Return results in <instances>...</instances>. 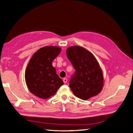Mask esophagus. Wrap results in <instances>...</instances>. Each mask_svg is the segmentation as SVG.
<instances>
[{"label":"esophagus","mask_w":133,"mask_h":133,"mask_svg":"<svg viewBox=\"0 0 133 133\" xmlns=\"http://www.w3.org/2000/svg\"><path fill=\"white\" fill-rule=\"evenodd\" d=\"M63 81L64 84H66L67 82V78H64V79H63Z\"/></svg>","instance_id":"1"}]
</instances>
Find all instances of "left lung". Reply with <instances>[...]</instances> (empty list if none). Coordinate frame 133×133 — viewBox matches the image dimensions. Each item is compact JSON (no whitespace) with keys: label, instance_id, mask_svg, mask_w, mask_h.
Listing matches in <instances>:
<instances>
[{"label":"left lung","instance_id":"obj_1","mask_svg":"<svg viewBox=\"0 0 133 133\" xmlns=\"http://www.w3.org/2000/svg\"><path fill=\"white\" fill-rule=\"evenodd\" d=\"M66 54L75 70L69 82L75 96L85 101L97 96L103 88V76L96 58L80 46L68 48Z\"/></svg>","mask_w":133,"mask_h":133}]
</instances>
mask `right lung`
<instances>
[{
	"label": "right lung",
	"instance_id": "obj_1",
	"mask_svg": "<svg viewBox=\"0 0 133 133\" xmlns=\"http://www.w3.org/2000/svg\"><path fill=\"white\" fill-rule=\"evenodd\" d=\"M61 52L59 47L44 46L30 59L25 71V81L30 92L37 97L49 98L63 84L52 66L53 61Z\"/></svg>",
	"mask_w": 133,
	"mask_h": 133
}]
</instances>
